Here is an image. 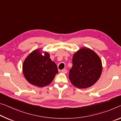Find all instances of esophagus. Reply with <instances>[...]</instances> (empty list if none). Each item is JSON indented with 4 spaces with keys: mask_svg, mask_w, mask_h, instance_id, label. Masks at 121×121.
Instances as JSON below:
<instances>
[{
    "mask_svg": "<svg viewBox=\"0 0 121 121\" xmlns=\"http://www.w3.org/2000/svg\"><path fill=\"white\" fill-rule=\"evenodd\" d=\"M61 71H62V72H63V73H67V70L66 69H64L62 70H61Z\"/></svg>",
    "mask_w": 121,
    "mask_h": 121,
    "instance_id": "34e87169",
    "label": "esophagus"
}]
</instances>
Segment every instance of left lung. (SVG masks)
Segmentation results:
<instances>
[{"label": "left lung", "instance_id": "1", "mask_svg": "<svg viewBox=\"0 0 121 121\" xmlns=\"http://www.w3.org/2000/svg\"><path fill=\"white\" fill-rule=\"evenodd\" d=\"M73 65L69 71L70 81L80 89L89 88L96 83L102 71L101 58L91 49H80L72 57Z\"/></svg>", "mask_w": 121, "mask_h": 121}]
</instances>
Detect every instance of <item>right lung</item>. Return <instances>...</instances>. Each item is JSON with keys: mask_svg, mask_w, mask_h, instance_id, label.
I'll return each mask as SVG.
<instances>
[{"mask_svg": "<svg viewBox=\"0 0 121 121\" xmlns=\"http://www.w3.org/2000/svg\"><path fill=\"white\" fill-rule=\"evenodd\" d=\"M40 49H36L27 56L24 61L23 72L24 77L30 84L38 87L50 84L58 73L55 62L50 58V54Z\"/></svg>", "mask_w": 121, "mask_h": 121, "instance_id": "1", "label": "right lung"}]
</instances>
